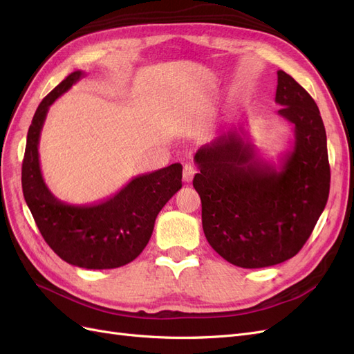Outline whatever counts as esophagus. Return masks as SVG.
Listing matches in <instances>:
<instances>
[{
    "label": "esophagus",
    "instance_id": "1",
    "mask_svg": "<svg viewBox=\"0 0 354 354\" xmlns=\"http://www.w3.org/2000/svg\"><path fill=\"white\" fill-rule=\"evenodd\" d=\"M194 174H196V169H194V166H191V165H185V166H184V174H183V178H184L185 183H191V180H193Z\"/></svg>",
    "mask_w": 354,
    "mask_h": 354
}]
</instances>
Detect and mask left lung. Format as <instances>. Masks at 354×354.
Returning a JSON list of instances; mask_svg holds the SVG:
<instances>
[{
    "instance_id": "8db88e82",
    "label": "left lung",
    "mask_w": 354,
    "mask_h": 354,
    "mask_svg": "<svg viewBox=\"0 0 354 354\" xmlns=\"http://www.w3.org/2000/svg\"><path fill=\"white\" fill-rule=\"evenodd\" d=\"M277 114L294 126V145L280 165L259 158L246 130L228 132L197 149L193 185L201 200L209 245L241 268L295 257L329 196L326 132L313 97L277 71Z\"/></svg>"
}]
</instances>
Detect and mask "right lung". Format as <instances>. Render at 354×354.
<instances>
[{
    "label": "right lung",
    "instance_id": "1",
    "mask_svg": "<svg viewBox=\"0 0 354 354\" xmlns=\"http://www.w3.org/2000/svg\"><path fill=\"white\" fill-rule=\"evenodd\" d=\"M83 77V71L71 73L35 111L22 163L24 197L39 233L57 257L80 268H118L148 245L158 212L183 187V166L175 163L139 175L99 205L74 206L57 200L39 167V135L50 105Z\"/></svg>",
    "mask_w": 354,
    "mask_h": 354
}]
</instances>
